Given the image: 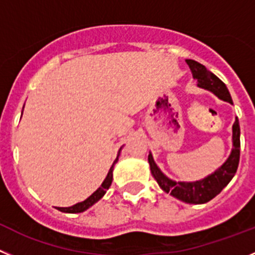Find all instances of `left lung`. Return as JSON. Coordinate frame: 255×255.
<instances>
[{
	"mask_svg": "<svg viewBox=\"0 0 255 255\" xmlns=\"http://www.w3.org/2000/svg\"><path fill=\"white\" fill-rule=\"evenodd\" d=\"M187 63L192 73H193V79L197 80V82H198L199 88L212 91L215 95L219 96L220 99L233 104V100H231L230 93H229L226 85L216 75H213L205 66L198 63L197 61H193V59H187ZM233 144L234 148L226 162L220 169H217L215 173L211 174L210 176L198 180V182L176 183L174 180H170L160 171V169L155 164L150 153L148 155V162H150L151 173H152V176L155 178L157 184L161 187V189L166 193H170L175 198L187 202V203H194V205L206 203V202L215 198L230 183V180L235 175L236 170H238V166H239L240 127L238 117L235 118V122H234L233 126Z\"/></svg>",
	"mask_w": 255,
	"mask_h": 255,
	"instance_id": "8db88e82",
	"label": "left lung"
}]
</instances>
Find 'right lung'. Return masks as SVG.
Instances as JSON below:
<instances>
[{
    "mask_svg": "<svg viewBox=\"0 0 255 255\" xmlns=\"http://www.w3.org/2000/svg\"><path fill=\"white\" fill-rule=\"evenodd\" d=\"M112 180H113V166L109 169V173H108L107 178H105V180L103 182L102 187L96 190L95 193L91 194L88 199H85L84 202H80V203H76L75 206H71V207H58V210L61 211V212H67V213H79L85 210H88L90 206H93L94 203H96V202L99 201V199L104 196L107 189H109V187H111Z\"/></svg>",
    "mask_w": 255,
    "mask_h": 255,
    "instance_id": "add662e5",
    "label": "right lung"
}]
</instances>
